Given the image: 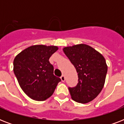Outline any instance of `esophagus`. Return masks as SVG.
Returning a JSON list of instances; mask_svg holds the SVG:
<instances>
[{
  "instance_id": "1",
  "label": "esophagus",
  "mask_w": 124,
  "mask_h": 124,
  "mask_svg": "<svg viewBox=\"0 0 124 124\" xmlns=\"http://www.w3.org/2000/svg\"><path fill=\"white\" fill-rule=\"evenodd\" d=\"M60 79L62 80V82H64L65 81V77L64 75L61 76V77H60Z\"/></svg>"
}]
</instances>
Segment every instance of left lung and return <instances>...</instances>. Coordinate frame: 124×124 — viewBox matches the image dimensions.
<instances>
[{
  "mask_svg": "<svg viewBox=\"0 0 124 124\" xmlns=\"http://www.w3.org/2000/svg\"><path fill=\"white\" fill-rule=\"evenodd\" d=\"M64 53L75 66L78 77L75 87H70L73 100L81 104L92 101L104 87L108 66L104 56L92 47L80 44L65 47Z\"/></svg>",
  "mask_w": 124,
  "mask_h": 124,
  "instance_id": "8db88e82",
  "label": "left lung"
}]
</instances>
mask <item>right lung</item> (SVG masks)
<instances>
[{"label": "right lung", "instance_id": "1", "mask_svg": "<svg viewBox=\"0 0 124 124\" xmlns=\"http://www.w3.org/2000/svg\"><path fill=\"white\" fill-rule=\"evenodd\" d=\"M56 46L33 45L19 53L13 60V71L22 91L30 98L44 101L54 91L60 78L53 75L49 59Z\"/></svg>", "mask_w": 124, "mask_h": 124}]
</instances>
